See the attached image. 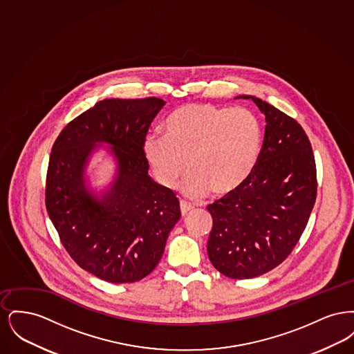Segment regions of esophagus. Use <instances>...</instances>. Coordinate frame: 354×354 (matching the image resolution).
<instances>
[{"mask_svg": "<svg viewBox=\"0 0 354 354\" xmlns=\"http://www.w3.org/2000/svg\"><path fill=\"white\" fill-rule=\"evenodd\" d=\"M192 209H194L192 204L185 202V201H182V202H180V212H182V216H185H185H187Z\"/></svg>", "mask_w": 354, "mask_h": 354, "instance_id": "obj_1", "label": "esophagus"}]
</instances>
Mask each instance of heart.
<instances>
[{"label": "heart", "instance_id": "heart-1", "mask_svg": "<svg viewBox=\"0 0 354 354\" xmlns=\"http://www.w3.org/2000/svg\"><path fill=\"white\" fill-rule=\"evenodd\" d=\"M263 146V126L251 110L209 103L179 106L165 122V136L149 135L143 152L156 180L175 188L187 172L183 191L199 198L236 192L251 178Z\"/></svg>", "mask_w": 354, "mask_h": 354}]
</instances>
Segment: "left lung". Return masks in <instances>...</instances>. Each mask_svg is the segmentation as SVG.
<instances>
[{
	"label": "left lung",
	"instance_id": "obj_1",
	"mask_svg": "<svg viewBox=\"0 0 354 354\" xmlns=\"http://www.w3.org/2000/svg\"><path fill=\"white\" fill-rule=\"evenodd\" d=\"M266 115L259 162L247 183L207 208L214 219L207 252L231 279H252L281 264L303 235L317 194L316 162L303 127L251 95Z\"/></svg>",
	"mask_w": 354,
	"mask_h": 354
}]
</instances>
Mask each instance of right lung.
<instances>
[{
    "instance_id": "right-lung-1",
    "label": "right lung",
    "mask_w": 354,
    "mask_h": 354,
    "mask_svg": "<svg viewBox=\"0 0 354 354\" xmlns=\"http://www.w3.org/2000/svg\"><path fill=\"white\" fill-rule=\"evenodd\" d=\"M166 102L103 100L73 119L55 139L45 203L61 243L82 268L109 283H134L151 273L180 219L176 195L149 175L143 142ZM118 159V175L97 197L84 169L97 144Z\"/></svg>"
}]
</instances>
